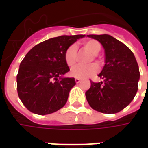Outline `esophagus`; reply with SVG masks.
<instances>
[{"label": "esophagus", "instance_id": "obj_1", "mask_svg": "<svg viewBox=\"0 0 148 148\" xmlns=\"http://www.w3.org/2000/svg\"><path fill=\"white\" fill-rule=\"evenodd\" d=\"M80 82H81L80 78H77V77H76V78H75V82H76V83H79Z\"/></svg>", "mask_w": 148, "mask_h": 148}]
</instances>
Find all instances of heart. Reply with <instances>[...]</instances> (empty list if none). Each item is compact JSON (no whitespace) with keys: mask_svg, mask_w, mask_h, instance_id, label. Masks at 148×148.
Wrapping results in <instances>:
<instances>
[{"mask_svg":"<svg viewBox=\"0 0 148 148\" xmlns=\"http://www.w3.org/2000/svg\"><path fill=\"white\" fill-rule=\"evenodd\" d=\"M84 48L88 50L93 55V58H97V54L101 51V44L95 39H90L83 43ZM64 59L66 63L69 67H73L77 62V48L74 45L70 46L65 51ZM93 60V58L90 61ZM99 70L98 65L96 63H90L88 65H80L73 68L71 71V74L74 77L77 78H86L91 77L96 74Z\"/></svg>","mask_w":148,"mask_h":148,"instance_id":"b5f03b06","label":"heart"}]
</instances>
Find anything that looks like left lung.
<instances>
[{
	"instance_id": "1",
	"label": "left lung",
	"mask_w": 148,
	"mask_h": 148,
	"mask_svg": "<svg viewBox=\"0 0 148 148\" xmlns=\"http://www.w3.org/2000/svg\"><path fill=\"white\" fill-rule=\"evenodd\" d=\"M105 48L106 65L86 93L90 107L100 112L116 113L127 107L138 90L140 71L133 53L123 42L109 35H88Z\"/></svg>"
}]
</instances>
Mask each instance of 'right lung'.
Returning a JSON list of instances; mask_svg holds the SVG:
<instances>
[{"label":"right lung","mask_w":148,"mask_h":148,"mask_svg":"<svg viewBox=\"0 0 148 148\" xmlns=\"http://www.w3.org/2000/svg\"><path fill=\"white\" fill-rule=\"evenodd\" d=\"M84 35L60 36L40 42L22 60L16 83L20 99L28 110L38 115L53 113L67 101L74 77H61L70 71L64 59L66 50Z\"/></svg>","instance_id":"1"}]
</instances>
